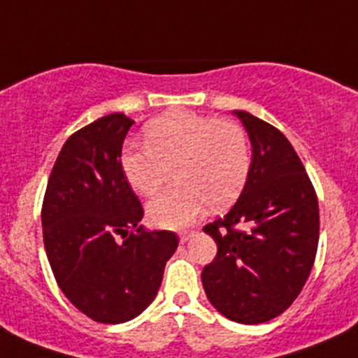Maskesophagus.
<instances>
[{
	"mask_svg": "<svg viewBox=\"0 0 358 358\" xmlns=\"http://www.w3.org/2000/svg\"><path fill=\"white\" fill-rule=\"evenodd\" d=\"M192 235H194V231H181V233H179V242L186 243Z\"/></svg>",
	"mask_w": 358,
	"mask_h": 358,
	"instance_id": "esophagus-1",
	"label": "esophagus"
}]
</instances>
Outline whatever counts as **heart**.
Wrapping results in <instances>:
<instances>
[{
	"mask_svg": "<svg viewBox=\"0 0 358 358\" xmlns=\"http://www.w3.org/2000/svg\"><path fill=\"white\" fill-rule=\"evenodd\" d=\"M145 147L122 157V170L136 194L154 195L170 172L177 182L147 204L154 226L176 229L195 220L208 204L213 210L229 206L248 181V138L231 120L169 113L148 123Z\"/></svg>",
	"mask_w": 358,
	"mask_h": 358,
	"instance_id": "heart-1",
	"label": "heart"
}]
</instances>
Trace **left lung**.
Returning <instances> with one entry per match:
<instances>
[{
	"instance_id": "obj_1",
	"label": "left lung",
	"mask_w": 358,
	"mask_h": 358,
	"mask_svg": "<svg viewBox=\"0 0 358 358\" xmlns=\"http://www.w3.org/2000/svg\"><path fill=\"white\" fill-rule=\"evenodd\" d=\"M233 115L251 141V166L235 206L204 226L218 251L202 268V285L224 317L260 324L283 314L308 280L317 252L319 204L283 132L245 110Z\"/></svg>"
}]
</instances>
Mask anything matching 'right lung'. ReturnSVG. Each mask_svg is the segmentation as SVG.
<instances>
[{
    "mask_svg": "<svg viewBox=\"0 0 358 358\" xmlns=\"http://www.w3.org/2000/svg\"><path fill=\"white\" fill-rule=\"evenodd\" d=\"M132 120L102 116L69 136L50 173L43 238L50 267L73 306L93 321L127 322L154 301L172 231H145L143 208L122 170Z\"/></svg>",
    "mask_w": 358,
    "mask_h": 358,
    "instance_id": "1",
    "label": "right lung"
}]
</instances>
